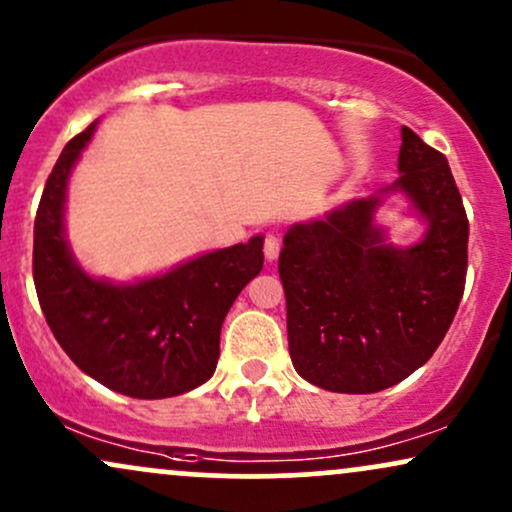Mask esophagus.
Wrapping results in <instances>:
<instances>
[{"instance_id": "obj_1", "label": "esophagus", "mask_w": 512, "mask_h": 512, "mask_svg": "<svg viewBox=\"0 0 512 512\" xmlns=\"http://www.w3.org/2000/svg\"><path fill=\"white\" fill-rule=\"evenodd\" d=\"M263 254H266L270 263L280 256V239L275 237V234H268L266 237V242H263Z\"/></svg>"}]
</instances>
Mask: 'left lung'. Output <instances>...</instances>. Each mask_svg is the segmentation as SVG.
<instances>
[{"mask_svg": "<svg viewBox=\"0 0 512 512\" xmlns=\"http://www.w3.org/2000/svg\"><path fill=\"white\" fill-rule=\"evenodd\" d=\"M400 177L285 232L280 280L297 374L333 393H378L424 366L465 292V206L446 155L402 126ZM390 195L427 225L410 247L375 220Z\"/></svg>", "mask_w": 512, "mask_h": 512, "instance_id": "left-lung-1", "label": "left lung"}]
</instances>
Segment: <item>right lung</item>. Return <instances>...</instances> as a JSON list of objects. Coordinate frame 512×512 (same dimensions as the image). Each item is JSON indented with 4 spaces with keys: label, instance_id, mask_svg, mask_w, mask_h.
<instances>
[{
    "label": "right lung",
    "instance_id": "obj_1",
    "mask_svg": "<svg viewBox=\"0 0 512 512\" xmlns=\"http://www.w3.org/2000/svg\"><path fill=\"white\" fill-rule=\"evenodd\" d=\"M95 126L66 143L35 215L33 280L42 314L71 362L105 388L138 400L189 393L215 374L222 321L263 268V234L148 278L90 275L71 251L64 215L69 177Z\"/></svg>",
    "mask_w": 512,
    "mask_h": 512
}]
</instances>
